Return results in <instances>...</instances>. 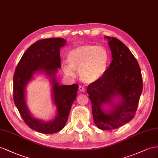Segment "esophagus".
<instances>
[{
	"label": "esophagus",
	"mask_w": 158,
	"mask_h": 158,
	"mask_svg": "<svg viewBox=\"0 0 158 158\" xmlns=\"http://www.w3.org/2000/svg\"><path fill=\"white\" fill-rule=\"evenodd\" d=\"M79 91L82 92V93L85 92V87L83 86H81V85L79 87Z\"/></svg>",
	"instance_id": "34e87169"
}]
</instances>
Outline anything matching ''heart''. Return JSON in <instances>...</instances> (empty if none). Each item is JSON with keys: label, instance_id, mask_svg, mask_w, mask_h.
<instances>
[{"label": "heart", "instance_id": "1", "mask_svg": "<svg viewBox=\"0 0 158 158\" xmlns=\"http://www.w3.org/2000/svg\"><path fill=\"white\" fill-rule=\"evenodd\" d=\"M68 64H63L64 73L73 76L72 70H79L81 79L86 83L98 81L106 73L110 55L106 48L94 44H85L73 48L67 56Z\"/></svg>", "mask_w": 158, "mask_h": 158}]
</instances>
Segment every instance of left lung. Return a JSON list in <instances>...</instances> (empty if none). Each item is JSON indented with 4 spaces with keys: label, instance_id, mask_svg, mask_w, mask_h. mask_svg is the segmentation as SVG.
Wrapping results in <instances>:
<instances>
[{
    "label": "left lung",
    "instance_id": "obj_1",
    "mask_svg": "<svg viewBox=\"0 0 158 158\" xmlns=\"http://www.w3.org/2000/svg\"><path fill=\"white\" fill-rule=\"evenodd\" d=\"M111 51L112 61L98 81L89 85L94 123L99 129L110 130L130 121L134 117L143 89L141 69L127 47L115 37L105 36ZM119 100L114 103L113 99ZM111 110H104V104Z\"/></svg>",
    "mask_w": 158,
    "mask_h": 158
}]
</instances>
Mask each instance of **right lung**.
<instances>
[{
    "label": "right lung",
    "instance_id": "right-lung-1",
    "mask_svg": "<svg viewBox=\"0 0 158 158\" xmlns=\"http://www.w3.org/2000/svg\"><path fill=\"white\" fill-rule=\"evenodd\" d=\"M62 38L39 40L23 54L16 67L13 77V99L24 121L30 128L39 133L51 134L64 127L73 103L76 99L78 85H60L55 75L60 64V48L66 44ZM37 72H44L50 77L52 92L58 113L54 120L43 122L31 116L26 106L25 88Z\"/></svg>",
    "mask_w": 158,
    "mask_h": 158
}]
</instances>
